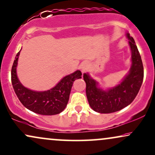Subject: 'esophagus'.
<instances>
[{
	"instance_id": "34e87169",
	"label": "esophagus",
	"mask_w": 155,
	"mask_h": 155,
	"mask_svg": "<svg viewBox=\"0 0 155 155\" xmlns=\"http://www.w3.org/2000/svg\"><path fill=\"white\" fill-rule=\"evenodd\" d=\"M81 68H82V72H83V71H85V70H86L85 67H82Z\"/></svg>"
}]
</instances>
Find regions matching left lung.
<instances>
[{"mask_svg":"<svg viewBox=\"0 0 155 155\" xmlns=\"http://www.w3.org/2000/svg\"><path fill=\"white\" fill-rule=\"evenodd\" d=\"M132 51V67L130 73L120 85L108 91L97 87V82L87 74H84L86 82V95L90 107L100 113L119 111L131 103L141 87L144 78L143 64L133 38L127 33Z\"/></svg>","mask_w":155,"mask_h":155,"instance_id":"1","label":"left lung"}]
</instances>
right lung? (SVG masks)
<instances>
[{"instance_id": "obj_1", "label": "right lung", "mask_w": 155, "mask_h": 155, "mask_svg": "<svg viewBox=\"0 0 155 155\" xmlns=\"http://www.w3.org/2000/svg\"><path fill=\"white\" fill-rule=\"evenodd\" d=\"M20 52L16 55L11 69V81L16 95L24 107L35 113L53 115L63 112L69 100L73 82L81 78L82 73L77 70L65 76L55 87L44 92H35L23 87L16 75V66Z\"/></svg>"}]
</instances>
